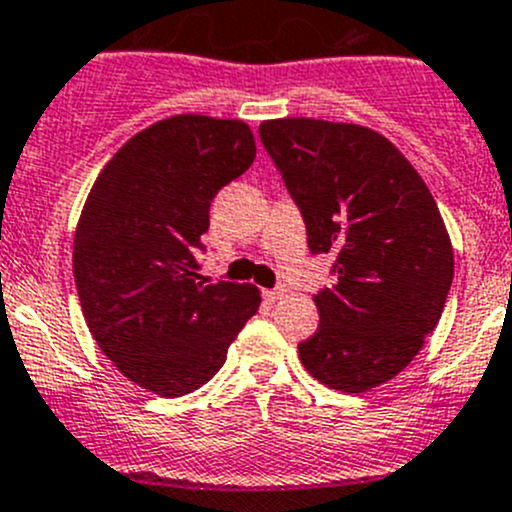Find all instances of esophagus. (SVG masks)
<instances>
[{
	"label": "esophagus",
	"mask_w": 512,
	"mask_h": 512,
	"mask_svg": "<svg viewBox=\"0 0 512 512\" xmlns=\"http://www.w3.org/2000/svg\"><path fill=\"white\" fill-rule=\"evenodd\" d=\"M286 294H289V289H286V286H276V289H266L264 291V296L269 301H281Z\"/></svg>",
	"instance_id": "34e87169"
}]
</instances>
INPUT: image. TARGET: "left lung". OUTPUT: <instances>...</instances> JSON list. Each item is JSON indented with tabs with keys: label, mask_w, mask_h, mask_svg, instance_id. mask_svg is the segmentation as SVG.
I'll list each match as a JSON object with an SVG mask.
<instances>
[{
	"label": "left lung",
	"mask_w": 512,
	"mask_h": 512,
	"mask_svg": "<svg viewBox=\"0 0 512 512\" xmlns=\"http://www.w3.org/2000/svg\"><path fill=\"white\" fill-rule=\"evenodd\" d=\"M261 143L299 206L311 253H334L337 284L314 296L306 372L347 394L397 377L440 321L450 236L430 188L384 135L352 123L266 120Z\"/></svg>",
	"instance_id": "left-lung-1"
}]
</instances>
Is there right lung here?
I'll use <instances>...</instances> for the list:
<instances>
[{
	"label": "right lung",
	"mask_w": 512,
	"mask_h": 512,
	"mask_svg": "<svg viewBox=\"0 0 512 512\" xmlns=\"http://www.w3.org/2000/svg\"><path fill=\"white\" fill-rule=\"evenodd\" d=\"M256 158L241 120L175 115L130 138L97 175L75 231L82 314L138 387L180 397L206 384L261 294L206 281L196 248L211 201Z\"/></svg>",
	"instance_id": "add662e5"
}]
</instances>
